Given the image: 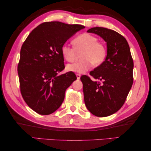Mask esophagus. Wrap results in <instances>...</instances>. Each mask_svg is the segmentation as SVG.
Listing matches in <instances>:
<instances>
[{"mask_svg":"<svg viewBox=\"0 0 151 151\" xmlns=\"http://www.w3.org/2000/svg\"><path fill=\"white\" fill-rule=\"evenodd\" d=\"M76 77H77L78 80H80V77H81V75H80V74H79V73H76Z\"/></svg>","mask_w":151,"mask_h":151,"instance_id":"esophagus-1","label":"esophagus"}]
</instances>
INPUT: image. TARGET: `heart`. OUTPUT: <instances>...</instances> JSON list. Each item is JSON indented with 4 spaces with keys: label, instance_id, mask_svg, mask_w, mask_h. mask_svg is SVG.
<instances>
[{
    "label": "heart",
    "instance_id": "1",
    "mask_svg": "<svg viewBox=\"0 0 151 151\" xmlns=\"http://www.w3.org/2000/svg\"><path fill=\"white\" fill-rule=\"evenodd\" d=\"M73 47L63 44L61 54L68 61H73L78 58V52L81 53V61L68 64L67 70L76 73H83L88 70L93 64L100 65L104 61L107 50L106 46L98 41L96 36L90 33H83L73 39Z\"/></svg>",
    "mask_w": 151,
    "mask_h": 151
}]
</instances>
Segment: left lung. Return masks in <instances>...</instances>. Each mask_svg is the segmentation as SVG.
I'll use <instances>...</instances> for the list:
<instances>
[{
  "mask_svg": "<svg viewBox=\"0 0 151 151\" xmlns=\"http://www.w3.org/2000/svg\"><path fill=\"white\" fill-rule=\"evenodd\" d=\"M100 36L107 44L105 61L80 78L88 110L98 117L112 115L124 104L133 83L134 63L128 43L116 31L104 27L88 30Z\"/></svg>",
  "mask_w": 151,
  "mask_h": 151,
  "instance_id": "obj_1",
  "label": "left lung"
}]
</instances>
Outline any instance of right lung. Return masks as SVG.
Returning <instances> with one entry per match:
<instances>
[{
	"mask_svg": "<svg viewBox=\"0 0 151 151\" xmlns=\"http://www.w3.org/2000/svg\"><path fill=\"white\" fill-rule=\"evenodd\" d=\"M84 28L80 24L45 22L24 41L17 68L20 90L27 104L39 114L49 115L58 110L66 89L77 79L73 71L58 75L65 68L61 49L68 39Z\"/></svg>",
	"mask_w": 151,
	"mask_h": 151,
	"instance_id": "right-lung-1",
	"label": "right lung"
}]
</instances>
